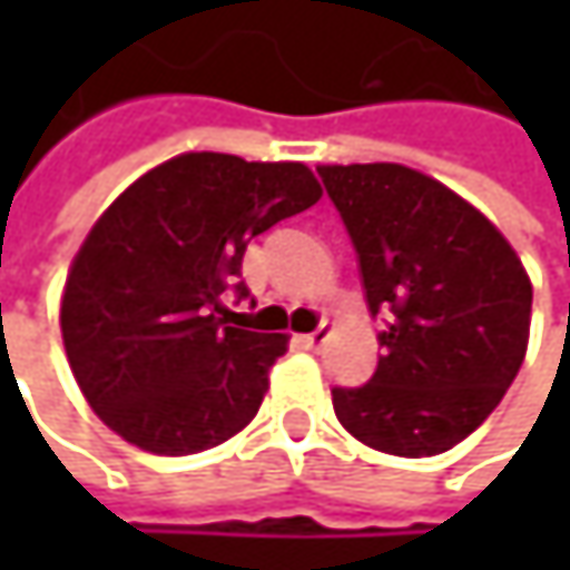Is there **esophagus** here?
I'll list each match as a JSON object with an SVG mask.
<instances>
[{"instance_id":"34e87169","label":"esophagus","mask_w":570,"mask_h":570,"mask_svg":"<svg viewBox=\"0 0 570 570\" xmlns=\"http://www.w3.org/2000/svg\"><path fill=\"white\" fill-rule=\"evenodd\" d=\"M326 340H330V330L320 326V330H313V333H303V336H299V346H303V350H320Z\"/></svg>"}]
</instances>
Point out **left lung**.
Returning a JSON list of instances; mask_svg holds the SVG:
<instances>
[{"instance_id":"1","label":"left lung","mask_w":570,"mask_h":570,"mask_svg":"<svg viewBox=\"0 0 570 570\" xmlns=\"http://www.w3.org/2000/svg\"><path fill=\"white\" fill-rule=\"evenodd\" d=\"M353 240L366 306L386 316L363 386H333L363 445L425 459L475 432L521 370L531 284L469 200L402 165L316 168Z\"/></svg>"}]
</instances>
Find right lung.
<instances>
[{
    "label": "right lung",
    "instance_id": "right-lung-1",
    "mask_svg": "<svg viewBox=\"0 0 570 570\" xmlns=\"http://www.w3.org/2000/svg\"><path fill=\"white\" fill-rule=\"evenodd\" d=\"M296 161L194 151L138 177L85 237L61 296L68 366L125 442L190 455L261 409L286 336L230 326L247 244L320 200Z\"/></svg>",
    "mask_w": 570,
    "mask_h": 570
}]
</instances>
